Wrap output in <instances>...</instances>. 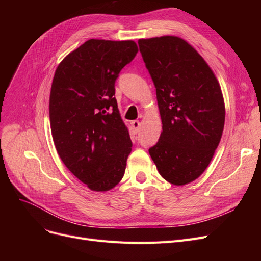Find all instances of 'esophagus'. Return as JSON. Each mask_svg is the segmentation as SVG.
Returning <instances> with one entry per match:
<instances>
[{
  "mask_svg": "<svg viewBox=\"0 0 261 261\" xmlns=\"http://www.w3.org/2000/svg\"><path fill=\"white\" fill-rule=\"evenodd\" d=\"M130 125H132V127L134 128V130H135V133L139 132V128H140V122L139 121H132Z\"/></svg>",
  "mask_w": 261,
  "mask_h": 261,
  "instance_id": "1",
  "label": "esophagus"
}]
</instances>
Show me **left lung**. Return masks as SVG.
<instances>
[{
	"label": "left lung",
	"instance_id": "left-lung-1",
	"mask_svg": "<svg viewBox=\"0 0 261 261\" xmlns=\"http://www.w3.org/2000/svg\"><path fill=\"white\" fill-rule=\"evenodd\" d=\"M138 45L155 87L162 122L150 156L169 183L189 184L208 168L222 137V90L207 62L184 39H139Z\"/></svg>",
	"mask_w": 261,
	"mask_h": 261
}]
</instances>
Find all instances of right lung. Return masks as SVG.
I'll return each mask as SVG.
<instances>
[{
  "instance_id": "obj_1",
  "label": "right lung",
  "mask_w": 261,
  "mask_h": 261,
  "mask_svg": "<svg viewBox=\"0 0 261 261\" xmlns=\"http://www.w3.org/2000/svg\"><path fill=\"white\" fill-rule=\"evenodd\" d=\"M137 52L133 40L90 39L62 60L53 77L49 114L55 148L94 192L110 191L124 176L133 145L114 84Z\"/></svg>"
}]
</instances>
